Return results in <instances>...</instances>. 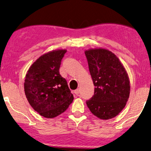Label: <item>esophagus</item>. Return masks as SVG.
<instances>
[{
  "instance_id": "34e87169",
  "label": "esophagus",
  "mask_w": 151,
  "mask_h": 151,
  "mask_svg": "<svg viewBox=\"0 0 151 151\" xmlns=\"http://www.w3.org/2000/svg\"><path fill=\"white\" fill-rule=\"evenodd\" d=\"M74 93H75V94L78 95L79 93H80V90H79V89H76V90L74 91Z\"/></svg>"
}]
</instances>
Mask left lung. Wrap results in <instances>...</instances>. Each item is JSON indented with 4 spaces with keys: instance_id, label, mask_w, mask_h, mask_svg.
<instances>
[{
    "instance_id": "8db88e82",
    "label": "left lung",
    "mask_w": 151,
    "mask_h": 151,
    "mask_svg": "<svg viewBox=\"0 0 151 151\" xmlns=\"http://www.w3.org/2000/svg\"><path fill=\"white\" fill-rule=\"evenodd\" d=\"M85 54L95 86L94 94L86 104L100 119L114 118L129 98L130 85L126 69L117 56L106 49H90Z\"/></svg>"
}]
</instances>
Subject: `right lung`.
<instances>
[{"mask_svg":"<svg viewBox=\"0 0 151 151\" xmlns=\"http://www.w3.org/2000/svg\"><path fill=\"white\" fill-rule=\"evenodd\" d=\"M66 51L58 49L43 54L26 73L24 89L27 100L34 110L47 118L60 115L73 100L65 79L59 71Z\"/></svg>","mask_w":151,"mask_h":151,"instance_id":"right-lung-1","label":"right lung"}]
</instances>
